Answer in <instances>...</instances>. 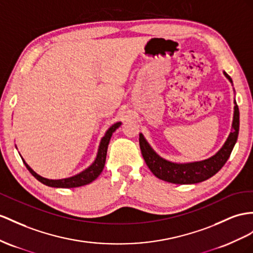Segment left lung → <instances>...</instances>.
<instances>
[{
	"label": "left lung",
	"mask_w": 253,
	"mask_h": 253,
	"mask_svg": "<svg viewBox=\"0 0 253 253\" xmlns=\"http://www.w3.org/2000/svg\"><path fill=\"white\" fill-rule=\"evenodd\" d=\"M224 75L232 82L230 76L225 73ZM232 127L234 130L230 133L228 140H226L221 150L215 156L204 161L184 165L170 163V161L160 158L152 150L151 146L148 145L143 135L140 134L139 142L142 156H143L147 167L150 168L154 175L160 179L166 180V182L173 184H194L203 182V180L215 175L221 169L226 163V160L229 159L233 147H234L236 143L239 131V110L236 102L234 107V120H233Z\"/></svg>",
	"instance_id": "8db88e82"
}]
</instances>
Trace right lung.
<instances>
[{
    "instance_id": "obj_1",
    "label": "right lung",
    "mask_w": 253,
    "mask_h": 253,
    "mask_svg": "<svg viewBox=\"0 0 253 253\" xmlns=\"http://www.w3.org/2000/svg\"><path fill=\"white\" fill-rule=\"evenodd\" d=\"M120 125H121V123H116V124L110 127L105 137L101 139L98 154H97V157H96V160L94 161V164L89 168H87L86 170H84L83 172L77 174V175H75L73 177L64 178V179H55V180L54 179H47V178L42 177L41 175L36 174L27 164H25L24 160H23V163L32 175H33L36 179L40 180L41 183L47 185V186L61 187V188H74V187H80V186L87 185L89 183H92L93 180H95L97 177H98L99 174L103 170V167H105V163H106L109 141L112 137V133L120 127Z\"/></svg>"
}]
</instances>
